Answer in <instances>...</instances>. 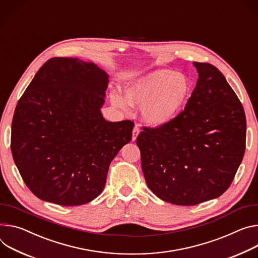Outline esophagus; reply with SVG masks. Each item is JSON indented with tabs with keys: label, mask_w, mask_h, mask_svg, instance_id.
Returning <instances> with one entry per match:
<instances>
[{
	"label": "esophagus",
	"mask_w": 258,
	"mask_h": 258,
	"mask_svg": "<svg viewBox=\"0 0 258 258\" xmlns=\"http://www.w3.org/2000/svg\"><path fill=\"white\" fill-rule=\"evenodd\" d=\"M139 134H140V130H139V127L136 125V126L134 127V130H133V138H132L133 141H136V139H137V137H138Z\"/></svg>",
	"instance_id": "obj_1"
}]
</instances>
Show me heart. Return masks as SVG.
Segmentation results:
<instances>
[{
    "label": "heart",
    "instance_id": "heart-1",
    "mask_svg": "<svg viewBox=\"0 0 258 258\" xmlns=\"http://www.w3.org/2000/svg\"><path fill=\"white\" fill-rule=\"evenodd\" d=\"M186 75L170 69H156L127 82L124 98L111 93L112 105L128 111L131 105L141 107L142 121L150 127H161L172 122L184 107L190 92Z\"/></svg>",
    "mask_w": 258,
    "mask_h": 258
}]
</instances>
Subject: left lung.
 Masks as SVG:
<instances>
[{"mask_svg": "<svg viewBox=\"0 0 258 258\" xmlns=\"http://www.w3.org/2000/svg\"><path fill=\"white\" fill-rule=\"evenodd\" d=\"M197 85L169 124L137 138L142 170L160 200L194 206L220 197L240 167L246 145L243 106L213 64L194 62Z\"/></svg>", "mask_w": 258, "mask_h": 258, "instance_id": "1", "label": "left lung"}]
</instances>
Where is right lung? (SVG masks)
I'll return each instance as SVG.
<instances>
[{
  "label": "right lung",
  "instance_id": "add662e5",
  "mask_svg": "<svg viewBox=\"0 0 258 258\" xmlns=\"http://www.w3.org/2000/svg\"><path fill=\"white\" fill-rule=\"evenodd\" d=\"M109 76L77 57L46 61L17 103L11 151L40 200L79 206L103 191L109 166L132 140L134 122L107 121L101 112Z\"/></svg>",
  "mask_w": 258,
  "mask_h": 258
}]
</instances>
